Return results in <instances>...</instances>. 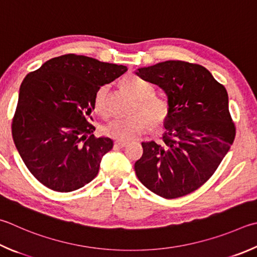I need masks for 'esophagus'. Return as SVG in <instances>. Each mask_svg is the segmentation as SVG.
Listing matches in <instances>:
<instances>
[{
	"instance_id": "1",
	"label": "esophagus",
	"mask_w": 257,
	"mask_h": 257,
	"mask_svg": "<svg viewBox=\"0 0 257 257\" xmlns=\"http://www.w3.org/2000/svg\"><path fill=\"white\" fill-rule=\"evenodd\" d=\"M128 145V142H124V141H115L114 142V146L116 147H120V148H123Z\"/></svg>"
}]
</instances>
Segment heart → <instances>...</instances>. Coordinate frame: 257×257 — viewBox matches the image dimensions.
Returning <instances> with one entry per match:
<instances>
[{"mask_svg": "<svg viewBox=\"0 0 257 257\" xmlns=\"http://www.w3.org/2000/svg\"><path fill=\"white\" fill-rule=\"evenodd\" d=\"M122 86L138 100V106L144 113L146 114L154 125L164 122L169 114V104L160 97L152 96L154 87L149 82L136 75H128L121 81ZM109 86L102 85L95 92L93 97V109L96 113L105 116L108 114L106 106V96H108ZM143 113H135L129 116L111 119L104 125V134L119 141H132L144 133L149 125V121Z\"/></svg>", "mask_w": 257, "mask_h": 257, "instance_id": "b5f03b06", "label": "heart"}]
</instances>
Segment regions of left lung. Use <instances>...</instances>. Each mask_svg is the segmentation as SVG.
<instances>
[{"label": "left lung", "instance_id": "left-lung-1", "mask_svg": "<svg viewBox=\"0 0 257 257\" xmlns=\"http://www.w3.org/2000/svg\"><path fill=\"white\" fill-rule=\"evenodd\" d=\"M136 74L160 86L169 104L163 143H142L136 175L160 197H183L206 183L234 143L227 91L207 68L182 60L141 67Z\"/></svg>", "mask_w": 257, "mask_h": 257}]
</instances>
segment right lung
Segmentation results:
<instances>
[{
    "instance_id": "obj_1",
    "label": "right lung",
    "mask_w": 257,
    "mask_h": 257,
    "mask_svg": "<svg viewBox=\"0 0 257 257\" xmlns=\"http://www.w3.org/2000/svg\"><path fill=\"white\" fill-rule=\"evenodd\" d=\"M127 69L68 54L47 60L25 77L12 137L23 163L40 183L57 192H71L97 175L113 142L93 135V97L97 88Z\"/></svg>"
}]
</instances>
